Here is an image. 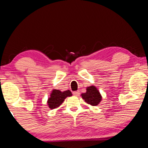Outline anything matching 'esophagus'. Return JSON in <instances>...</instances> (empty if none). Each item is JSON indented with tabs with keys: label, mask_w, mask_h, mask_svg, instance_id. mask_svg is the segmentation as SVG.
Masks as SVG:
<instances>
[{
	"label": "esophagus",
	"mask_w": 148,
	"mask_h": 148,
	"mask_svg": "<svg viewBox=\"0 0 148 148\" xmlns=\"http://www.w3.org/2000/svg\"><path fill=\"white\" fill-rule=\"evenodd\" d=\"M73 95L75 96H79V91H74V92H73Z\"/></svg>",
	"instance_id": "esophagus-1"
}]
</instances>
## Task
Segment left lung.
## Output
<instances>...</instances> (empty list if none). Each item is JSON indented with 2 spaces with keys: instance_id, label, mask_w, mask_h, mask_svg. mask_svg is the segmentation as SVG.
Instances as JSON below:
<instances>
[{
  "instance_id": "8db88e82",
  "label": "left lung",
  "mask_w": 148,
  "mask_h": 148,
  "mask_svg": "<svg viewBox=\"0 0 148 148\" xmlns=\"http://www.w3.org/2000/svg\"><path fill=\"white\" fill-rule=\"evenodd\" d=\"M82 99L88 104L91 106H97L101 102L102 97L99 91L95 86H90L86 88V92L81 95Z\"/></svg>"
}]
</instances>
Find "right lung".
I'll use <instances>...</instances> for the list:
<instances>
[{
	"mask_svg": "<svg viewBox=\"0 0 148 148\" xmlns=\"http://www.w3.org/2000/svg\"><path fill=\"white\" fill-rule=\"evenodd\" d=\"M71 96H72V93L69 90L62 92L61 90L53 89L47 100V105L51 110L57 108L63 103L67 97Z\"/></svg>",
	"mask_w": 148,
	"mask_h": 148,
	"instance_id": "obj_1",
	"label": "right lung"
}]
</instances>
